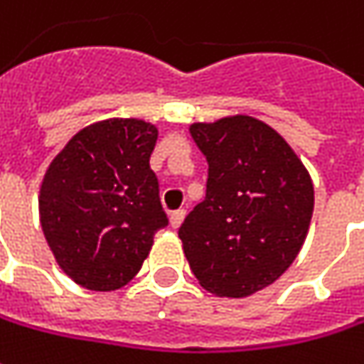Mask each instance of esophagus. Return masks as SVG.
<instances>
[{"instance_id":"1","label":"esophagus","mask_w":364,"mask_h":364,"mask_svg":"<svg viewBox=\"0 0 364 364\" xmlns=\"http://www.w3.org/2000/svg\"><path fill=\"white\" fill-rule=\"evenodd\" d=\"M183 218H185V210H175V212H171V226H173V228H179Z\"/></svg>"}]
</instances>
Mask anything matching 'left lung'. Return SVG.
I'll list each match as a JSON object with an SVG mask.
<instances>
[{"label": "left lung", "mask_w": 364, "mask_h": 364, "mask_svg": "<svg viewBox=\"0 0 364 364\" xmlns=\"http://www.w3.org/2000/svg\"><path fill=\"white\" fill-rule=\"evenodd\" d=\"M208 161L205 198L179 228L199 285L246 297L283 275L306 240L314 185L291 146L261 119L232 116L189 128Z\"/></svg>", "instance_id": "obj_1"}]
</instances>
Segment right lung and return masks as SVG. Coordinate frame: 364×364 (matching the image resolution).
Segmentation results:
<instances>
[{"label":"right lung","mask_w":364,"mask_h":364,"mask_svg":"<svg viewBox=\"0 0 364 364\" xmlns=\"http://www.w3.org/2000/svg\"><path fill=\"white\" fill-rule=\"evenodd\" d=\"M156 128L105 119L56 154L40 187V224L58 267L91 291H114L140 271L168 224L151 168Z\"/></svg>","instance_id":"right-lung-1"}]
</instances>
